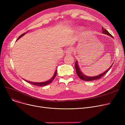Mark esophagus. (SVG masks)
I'll return each instance as SVG.
<instances>
[{"label":"esophagus","instance_id":"esophagus-1","mask_svg":"<svg viewBox=\"0 0 125 125\" xmlns=\"http://www.w3.org/2000/svg\"><path fill=\"white\" fill-rule=\"evenodd\" d=\"M73 52V49L72 48L69 47L67 49L66 51V53L67 55H71L72 52Z\"/></svg>","mask_w":125,"mask_h":125}]
</instances>
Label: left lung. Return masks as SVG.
Segmentation results:
<instances>
[{"label":"left lung","instance_id":"1","mask_svg":"<svg viewBox=\"0 0 125 125\" xmlns=\"http://www.w3.org/2000/svg\"><path fill=\"white\" fill-rule=\"evenodd\" d=\"M102 33L104 34H107L109 36H110L111 37H113V36L111 35L108 32V31H107L105 29H104V28L102 27ZM113 65H111V66L107 70H106L105 72H104L103 73L100 74V75H98V76H93V77H90V76H87L86 75H83V74L82 73V72L81 71L80 68H79V66H78L77 65V61L75 62V68L76 69V74H77L78 76L83 81H96V80H98L100 79L101 77H102L105 74H106V73L108 71V70L110 69V68L112 67Z\"/></svg>","mask_w":125,"mask_h":125}]
</instances>
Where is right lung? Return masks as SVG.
Returning a JSON list of instances; mask_svg holds the SVG:
<instances>
[{"instance_id": "1", "label": "right lung", "mask_w": 125, "mask_h": 125, "mask_svg": "<svg viewBox=\"0 0 125 125\" xmlns=\"http://www.w3.org/2000/svg\"><path fill=\"white\" fill-rule=\"evenodd\" d=\"M25 33H27V32H25ZM25 33H24L23 34H22V35H21L18 38L17 40H18V39H19L20 38H21L22 36H23L24 35H25ZM56 75H57V70L55 71V73L54 75H53V76H52V78H51V80H50L48 81L45 82H42V83H34V82H29V81H26V80H25V81L26 82H27V83H31V84H33V85H34V86H38V87H43V86H46V85H48V84H50L52 81H53V80L55 79V78Z\"/></svg>"}]
</instances>
